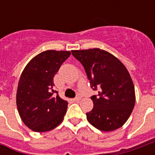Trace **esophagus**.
<instances>
[{"label":"esophagus","mask_w":155,"mask_h":155,"mask_svg":"<svg viewBox=\"0 0 155 155\" xmlns=\"http://www.w3.org/2000/svg\"><path fill=\"white\" fill-rule=\"evenodd\" d=\"M80 100H81V96L80 95H76V97L74 99V101H80Z\"/></svg>","instance_id":"obj_1"}]
</instances>
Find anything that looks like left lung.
I'll return each mask as SVG.
<instances>
[{"instance_id":"8db88e82","label":"left lung","mask_w":155,"mask_h":155,"mask_svg":"<svg viewBox=\"0 0 155 155\" xmlns=\"http://www.w3.org/2000/svg\"><path fill=\"white\" fill-rule=\"evenodd\" d=\"M84 66L93 91L92 110L87 120L96 129L113 131L125 123L135 104L133 81L125 66L115 56L98 48L71 51Z\"/></svg>"}]
</instances>
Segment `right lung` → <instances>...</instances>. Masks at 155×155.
<instances>
[{
  "label": "right lung",
  "instance_id": "obj_1",
  "mask_svg": "<svg viewBox=\"0 0 155 155\" xmlns=\"http://www.w3.org/2000/svg\"><path fill=\"white\" fill-rule=\"evenodd\" d=\"M71 51H45L32 59L19 81L16 104L26 126L35 132L53 130L62 122L67 101L54 90V78Z\"/></svg>",
  "mask_w": 155,
  "mask_h": 155
}]
</instances>
